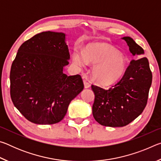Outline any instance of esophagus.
<instances>
[{
  "label": "esophagus",
  "instance_id": "obj_1",
  "mask_svg": "<svg viewBox=\"0 0 161 161\" xmlns=\"http://www.w3.org/2000/svg\"><path fill=\"white\" fill-rule=\"evenodd\" d=\"M84 87H85V88H89V87L90 86V83H89V81L87 80H84Z\"/></svg>",
  "mask_w": 161,
  "mask_h": 161
}]
</instances>
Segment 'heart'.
<instances>
[{
	"label": "heart",
	"mask_w": 161,
	"mask_h": 161,
	"mask_svg": "<svg viewBox=\"0 0 161 161\" xmlns=\"http://www.w3.org/2000/svg\"><path fill=\"white\" fill-rule=\"evenodd\" d=\"M73 59L80 67L87 63L94 64L92 77L95 82L103 86H110L119 80L127 67L124 54L104 44H91L84 51L76 50Z\"/></svg>",
	"instance_id": "obj_1"
}]
</instances>
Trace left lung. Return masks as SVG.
Listing matches in <instances>:
<instances>
[{
	"mask_svg": "<svg viewBox=\"0 0 161 161\" xmlns=\"http://www.w3.org/2000/svg\"><path fill=\"white\" fill-rule=\"evenodd\" d=\"M122 39L126 42L133 55L141 58L143 49L130 37ZM152 72L145 57L133 59L122 78L115 85L105 89L92 85L95 94L92 114L102 126L122 127L126 126L143 112L148 102Z\"/></svg>",
	"mask_w": 161,
	"mask_h": 161,
	"instance_id": "8db88e82",
	"label": "left lung"
}]
</instances>
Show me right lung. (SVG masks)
<instances>
[{
    "label": "right lung",
    "mask_w": 161,
    "mask_h": 161,
    "mask_svg": "<svg viewBox=\"0 0 161 161\" xmlns=\"http://www.w3.org/2000/svg\"><path fill=\"white\" fill-rule=\"evenodd\" d=\"M69 57L62 32H40L19 47L10 69V97L28 121L43 125L58 123L66 115L71 101L83 90L80 75L63 72Z\"/></svg>",
    "instance_id": "obj_1"
}]
</instances>
